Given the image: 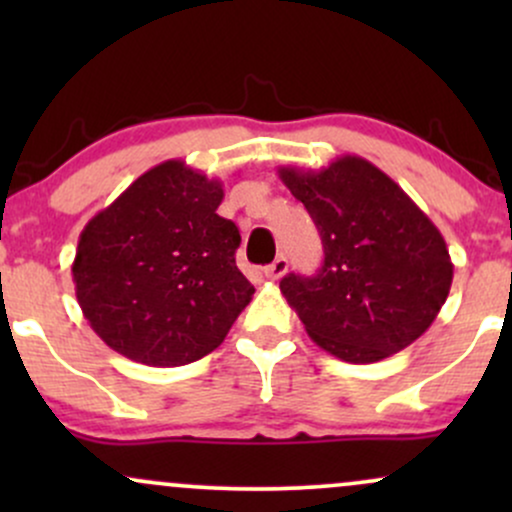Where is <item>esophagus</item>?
Masks as SVG:
<instances>
[{"label": "esophagus", "mask_w": 512, "mask_h": 512, "mask_svg": "<svg viewBox=\"0 0 512 512\" xmlns=\"http://www.w3.org/2000/svg\"><path fill=\"white\" fill-rule=\"evenodd\" d=\"M286 269H289V260H286L284 255H279L272 264H269V267H264V276L276 281V279H281V276L286 274Z\"/></svg>", "instance_id": "esophagus-1"}]
</instances>
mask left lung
<instances>
[{
    "instance_id": "left-lung-1",
    "label": "left lung",
    "mask_w": 512,
    "mask_h": 512,
    "mask_svg": "<svg viewBox=\"0 0 512 512\" xmlns=\"http://www.w3.org/2000/svg\"><path fill=\"white\" fill-rule=\"evenodd\" d=\"M320 231L315 276L289 274L279 289L317 346L346 363L407 349L443 308L452 284L445 238L390 175L361 156L327 168H279Z\"/></svg>"
}]
</instances>
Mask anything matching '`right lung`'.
I'll list each match as a JSON object with an SVG mask.
<instances>
[{
    "instance_id": "obj_1",
    "label": "right lung",
    "mask_w": 512,
    "mask_h": 512,
    "mask_svg": "<svg viewBox=\"0 0 512 512\" xmlns=\"http://www.w3.org/2000/svg\"><path fill=\"white\" fill-rule=\"evenodd\" d=\"M185 161L139 175L79 236L72 264L81 313L117 354L154 368L199 361L226 339L255 286L236 267L238 226Z\"/></svg>"
}]
</instances>
